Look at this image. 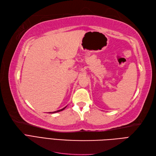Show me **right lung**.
Segmentation results:
<instances>
[{"label":"right lung","mask_w":156,"mask_h":156,"mask_svg":"<svg viewBox=\"0 0 156 156\" xmlns=\"http://www.w3.org/2000/svg\"><path fill=\"white\" fill-rule=\"evenodd\" d=\"M67 107V106H66ZM66 107H64L63 108H62V109H60V110H58V111H54V112H49V113H55V112H60V111H62L63 110H64L66 108Z\"/></svg>","instance_id":"add662e5"}]
</instances>
